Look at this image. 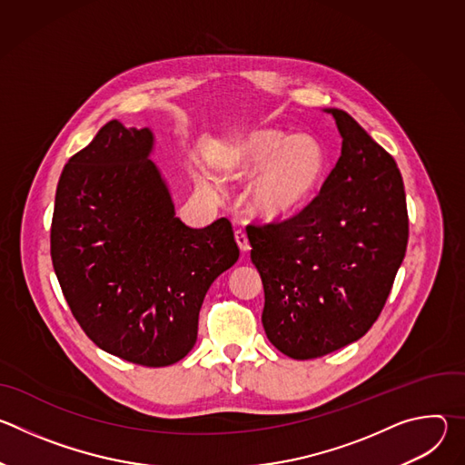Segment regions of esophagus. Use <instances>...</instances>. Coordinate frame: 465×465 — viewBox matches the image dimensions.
Instances as JSON below:
<instances>
[{
  "instance_id": "esophagus-1",
  "label": "esophagus",
  "mask_w": 465,
  "mask_h": 465,
  "mask_svg": "<svg viewBox=\"0 0 465 465\" xmlns=\"http://www.w3.org/2000/svg\"><path fill=\"white\" fill-rule=\"evenodd\" d=\"M235 241H237V244H239V248L242 250V252H248L250 250V242H248V237H246V233H244V230H237L235 232Z\"/></svg>"
}]
</instances>
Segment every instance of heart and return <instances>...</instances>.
<instances>
[{"instance_id":"heart-1","label":"heart","mask_w":465,"mask_h":465,"mask_svg":"<svg viewBox=\"0 0 465 465\" xmlns=\"http://www.w3.org/2000/svg\"><path fill=\"white\" fill-rule=\"evenodd\" d=\"M217 167L233 182L255 173L246 191L250 212L264 219H285L305 206L323 182L327 154L312 136L257 128L233 140ZM201 185L210 194L219 193L212 180H201Z\"/></svg>"}]
</instances>
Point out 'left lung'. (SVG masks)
Listing matches in <instances>:
<instances>
[{"label":"left lung","mask_w":465,"mask_h":465,"mask_svg":"<svg viewBox=\"0 0 465 465\" xmlns=\"http://www.w3.org/2000/svg\"><path fill=\"white\" fill-rule=\"evenodd\" d=\"M342 154L296 215L248 224L264 289L262 327L296 361L337 351L368 333L409 242L405 185L395 160L344 110L327 108Z\"/></svg>","instance_id":"8db88e82"}]
</instances>
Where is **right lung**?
<instances>
[{
  "mask_svg": "<svg viewBox=\"0 0 465 465\" xmlns=\"http://www.w3.org/2000/svg\"><path fill=\"white\" fill-rule=\"evenodd\" d=\"M153 143L149 128L112 119L70 158L56 185L51 259L88 339L160 368L194 346L204 296L239 246L224 217L201 230L174 217Z\"/></svg>",
  "mask_w": 465,
  "mask_h": 465,
  "instance_id": "right-lung-1",
  "label": "right lung"
}]
</instances>
